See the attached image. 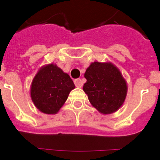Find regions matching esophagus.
<instances>
[{"label":"esophagus","instance_id":"34e87169","mask_svg":"<svg viewBox=\"0 0 160 160\" xmlns=\"http://www.w3.org/2000/svg\"><path fill=\"white\" fill-rule=\"evenodd\" d=\"M74 84H75L76 87L81 88V87L83 86V82L82 79L78 78V79H75V80H74Z\"/></svg>","mask_w":160,"mask_h":160}]
</instances>
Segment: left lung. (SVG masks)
Here are the masks:
<instances>
[{
  "label": "left lung",
  "instance_id": "1",
  "mask_svg": "<svg viewBox=\"0 0 160 160\" xmlns=\"http://www.w3.org/2000/svg\"><path fill=\"white\" fill-rule=\"evenodd\" d=\"M84 77L87 82L83 90L98 112L110 114L122 107L128 94V83L116 66L110 62H94Z\"/></svg>",
  "mask_w": 160,
  "mask_h": 160
}]
</instances>
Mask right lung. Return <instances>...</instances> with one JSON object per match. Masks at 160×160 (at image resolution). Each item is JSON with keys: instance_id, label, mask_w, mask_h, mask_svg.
I'll use <instances>...</instances> for the list:
<instances>
[{"instance_id": "1", "label": "right lung", "mask_w": 160, "mask_h": 160, "mask_svg": "<svg viewBox=\"0 0 160 160\" xmlns=\"http://www.w3.org/2000/svg\"><path fill=\"white\" fill-rule=\"evenodd\" d=\"M75 88L68 73L56 64L43 66L38 70L30 87V97L35 107L46 114H55Z\"/></svg>"}]
</instances>
